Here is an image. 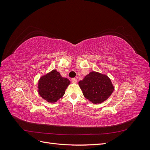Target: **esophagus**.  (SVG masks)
<instances>
[{"mask_svg": "<svg viewBox=\"0 0 150 150\" xmlns=\"http://www.w3.org/2000/svg\"><path fill=\"white\" fill-rule=\"evenodd\" d=\"M71 81H72V83H76L77 82H78V80H77L76 78H72V79H71Z\"/></svg>", "mask_w": 150, "mask_h": 150, "instance_id": "esophagus-1", "label": "esophagus"}]
</instances>
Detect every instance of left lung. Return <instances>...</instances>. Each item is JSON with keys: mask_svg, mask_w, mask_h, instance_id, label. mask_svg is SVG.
I'll use <instances>...</instances> for the list:
<instances>
[{"mask_svg": "<svg viewBox=\"0 0 150 150\" xmlns=\"http://www.w3.org/2000/svg\"><path fill=\"white\" fill-rule=\"evenodd\" d=\"M79 85L84 96L94 104L101 103L114 91L111 79L106 75L93 71L80 81Z\"/></svg>", "mask_w": 150, "mask_h": 150, "instance_id": "left-lung-1", "label": "left lung"}]
</instances>
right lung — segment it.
I'll list each match as a JSON object with an SVG mask.
<instances>
[{
	"mask_svg": "<svg viewBox=\"0 0 150 150\" xmlns=\"http://www.w3.org/2000/svg\"><path fill=\"white\" fill-rule=\"evenodd\" d=\"M69 84V79L63 78L59 72L54 69L40 78L38 92L47 102L54 103L63 96Z\"/></svg>",
	"mask_w": 150,
	"mask_h": 150,
	"instance_id": "obj_1",
	"label": "right lung"
}]
</instances>
